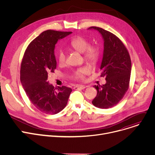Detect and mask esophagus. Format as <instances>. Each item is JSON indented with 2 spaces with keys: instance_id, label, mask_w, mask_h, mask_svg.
<instances>
[{
  "instance_id": "34e87169",
  "label": "esophagus",
  "mask_w": 155,
  "mask_h": 155,
  "mask_svg": "<svg viewBox=\"0 0 155 155\" xmlns=\"http://www.w3.org/2000/svg\"><path fill=\"white\" fill-rule=\"evenodd\" d=\"M85 88V86H76L74 87V89H84Z\"/></svg>"
}]
</instances>
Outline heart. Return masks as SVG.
I'll return each instance as SVG.
<instances>
[{"label": "heart", "mask_w": 155, "mask_h": 155, "mask_svg": "<svg viewBox=\"0 0 155 155\" xmlns=\"http://www.w3.org/2000/svg\"><path fill=\"white\" fill-rule=\"evenodd\" d=\"M70 46L79 52H84V58L89 62H96L100 56V50L96 45H91L88 39L81 35H78L72 38L70 42ZM59 64L66 62V56L64 52L59 51L57 56ZM89 73V69L86 68H81L74 70L72 73V76L77 80H84L85 76Z\"/></svg>", "instance_id": "b5f03b06"}]
</instances>
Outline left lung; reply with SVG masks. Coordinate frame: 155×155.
Returning a JSON list of instances; mask_svg holds the SVG:
<instances>
[{"label":"left lung","mask_w":155,"mask_h":155,"mask_svg":"<svg viewBox=\"0 0 155 155\" xmlns=\"http://www.w3.org/2000/svg\"><path fill=\"white\" fill-rule=\"evenodd\" d=\"M98 31L104 39L103 57L100 69L106 83L94 86L97 95L92 103L99 108L116 106L123 99L130 86L131 62L124 44L116 35L101 27H90Z\"/></svg>","instance_id":"left-lung-1"}]
</instances>
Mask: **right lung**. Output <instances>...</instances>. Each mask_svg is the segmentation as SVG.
<instances>
[{
    "mask_svg": "<svg viewBox=\"0 0 155 155\" xmlns=\"http://www.w3.org/2000/svg\"><path fill=\"white\" fill-rule=\"evenodd\" d=\"M72 32L48 30L42 32L27 46L21 66V81L32 104L47 114H55L68 103L72 91L62 86L54 87L49 84L48 74L56 69L54 48L58 40Z\"/></svg>",
    "mask_w": 155,
    "mask_h": 155,
    "instance_id": "add662e5",
    "label": "right lung"
}]
</instances>
